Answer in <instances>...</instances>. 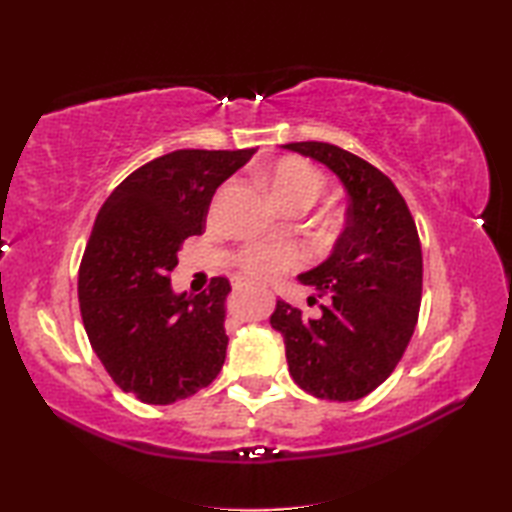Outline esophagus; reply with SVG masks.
<instances>
[{
    "mask_svg": "<svg viewBox=\"0 0 512 512\" xmlns=\"http://www.w3.org/2000/svg\"><path fill=\"white\" fill-rule=\"evenodd\" d=\"M239 286H244V284H237V288H239Z\"/></svg>",
    "mask_w": 512,
    "mask_h": 512,
    "instance_id": "esophagus-1",
    "label": "esophagus"
}]
</instances>
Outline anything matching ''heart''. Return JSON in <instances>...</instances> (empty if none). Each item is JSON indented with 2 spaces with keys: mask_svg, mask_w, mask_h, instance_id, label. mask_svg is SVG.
<instances>
[{
  "mask_svg": "<svg viewBox=\"0 0 512 512\" xmlns=\"http://www.w3.org/2000/svg\"><path fill=\"white\" fill-rule=\"evenodd\" d=\"M266 187L270 198L281 211H306L319 200L325 191V176L312 167L310 162L301 158H281L275 165L266 169ZM228 191L224 187L220 198ZM301 262V253L295 246H248L239 255V266H242L248 277L255 279H273L284 270L295 268Z\"/></svg>",
  "mask_w": 512,
  "mask_h": 512,
  "instance_id": "1",
  "label": "heart"
}]
</instances>
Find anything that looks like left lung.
Instances as JSON below:
<instances>
[{"mask_svg":"<svg viewBox=\"0 0 512 512\" xmlns=\"http://www.w3.org/2000/svg\"><path fill=\"white\" fill-rule=\"evenodd\" d=\"M328 167L347 193L332 253L297 279L325 303L308 317L277 301L270 325L284 336L290 376L323 400H358L405 354L422 297V250L407 202L383 171L330 143L281 145ZM317 299L308 297V303Z\"/></svg>","mask_w":512,"mask_h":512,"instance_id":"8db88e82","label":"left lung"}]
</instances>
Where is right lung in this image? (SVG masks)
I'll list each match as a JSON object with an SVG mask.
<instances>
[{"label": "right lung", "instance_id": "add662e5", "mask_svg": "<svg viewBox=\"0 0 512 512\" xmlns=\"http://www.w3.org/2000/svg\"><path fill=\"white\" fill-rule=\"evenodd\" d=\"M255 149H178L147 162L101 206L79 268V303L94 354L127 394L171 405L211 385L226 358V297L171 288L178 250L202 235L215 189Z\"/></svg>", "mask_w": 512, "mask_h": 512}]
</instances>
